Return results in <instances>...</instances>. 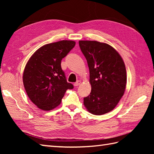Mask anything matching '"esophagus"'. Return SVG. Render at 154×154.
Listing matches in <instances>:
<instances>
[{
	"mask_svg": "<svg viewBox=\"0 0 154 154\" xmlns=\"http://www.w3.org/2000/svg\"><path fill=\"white\" fill-rule=\"evenodd\" d=\"M80 84H81V81H77V82H75V83H74V86H75V87L79 86Z\"/></svg>",
	"mask_w": 154,
	"mask_h": 154,
	"instance_id": "34e87169",
	"label": "esophagus"
}]
</instances>
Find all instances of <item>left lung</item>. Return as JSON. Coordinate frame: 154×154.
Returning a JSON list of instances; mask_svg holds the SVG:
<instances>
[{
	"mask_svg": "<svg viewBox=\"0 0 154 154\" xmlns=\"http://www.w3.org/2000/svg\"><path fill=\"white\" fill-rule=\"evenodd\" d=\"M79 44L89 66L91 85L90 94L84 98V105L95 115L109 112L125 91L127 77L124 61L107 44L81 40Z\"/></svg>",
	"mask_w": 154,
	"mask_h": 154,
	"instance_id": "obj_1",
	"label": "left lung"
}]
</instances>
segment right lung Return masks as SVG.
Listing matches in <instances>:
<instances>
[{
    "mask_svg": "<svg viewBox=\"0 0 154 154\" xmlns=\"http://www.w3.org/2000/svg\"><path fill=\"white\" fill-rule=\"evenodd\" d=\"M75 45L71 40L44 45L28 60L23 73V83L29 99L39 109L51 110L60 105L67 89L68 83L61 67L62 59Z\"/></svg>",
    "mask_w": 154,
    "mask_h": 154,
    "instance_id": "right-lung-1",
    "label": "right lung"
}]
</instances>
